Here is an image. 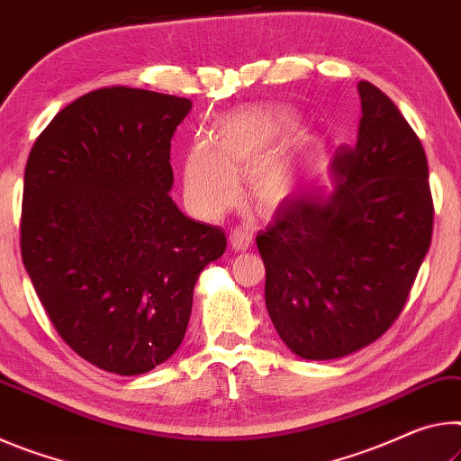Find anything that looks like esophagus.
<instances>
[{
	"label": "esophagus",
	"instance_id": "34e87169",
	"mask_svg": "<svg viewBox=\"0 0 461 461\" xmlns=\"http://www.w3.org/2000/svg\"><path fill=\"white\" fill-rule=\"evenodd\" d=\"M230 245L235 251H249L253 245V235L251 230L247 229V226H239V229H235L230 232Z\"/></svg>",
	"mask_w": 461,
	"mask_h": 461
}]
</instances>
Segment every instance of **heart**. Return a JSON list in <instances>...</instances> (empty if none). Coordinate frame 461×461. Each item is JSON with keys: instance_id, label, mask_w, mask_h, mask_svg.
Listing matches in <instances>:
<instances>
[{"instance_id": "heart-1", "label": "heart", "mask_w": 461, "mask_h": 461, "mask_svg": "<svg viewBox=\"0 0 461 461\" xmlns=\"http://www.w3.org/2000/svg\"><path fill=\"white\" fill-rule=\"evenodd\" d=\"M300 122L285 110H249L221 122L214 145L198 140L185 157V200L200 216H216L237 200L239 179L251 173V192L276 206L292 192L296 169L290 159L269 161Z\"/></svg>"}]
</instances>
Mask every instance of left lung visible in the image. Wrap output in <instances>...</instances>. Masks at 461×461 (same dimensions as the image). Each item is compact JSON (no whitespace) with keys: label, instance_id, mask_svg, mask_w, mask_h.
Returning <instances> with one entry per match:
<instances>
[{"label":"left lung","instance_id":"1","mask_svg":"<svg viewBox=\"0 0 461 461\" xmlns=\"http://www.w3.org/2000/svg\"><path fill=\"white\" fill-rule=\"evenodd\" d=\"M357 92V142L330 157L329 194H292L258 235L269 319L302 359L345 357L386 333L431 245L420 140L378 87Z\"/></svg>","mask_w":461,"mask_h":461}]
</instances>
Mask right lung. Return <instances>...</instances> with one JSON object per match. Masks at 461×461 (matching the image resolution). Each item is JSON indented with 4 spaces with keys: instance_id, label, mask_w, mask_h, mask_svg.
<instances>
[{
    "instance_id": "1",
    "label": "right lung",
    "mask_w": 461,
    "mask_h": 461,
    "mask_svg": "<svg viewBox=\"0 0 461 461\" xmlns=\"http://www.w3.org/2000/svg\"><path fill=\"white\" fill-rule=\"evenodd\" d=\"M192 102L104 87L67 105L30 150L22 261L57 333L100 369L147 374L179 349L194 285L224 230L171 200V137Z\"/></svg>"
}]
</instances>
